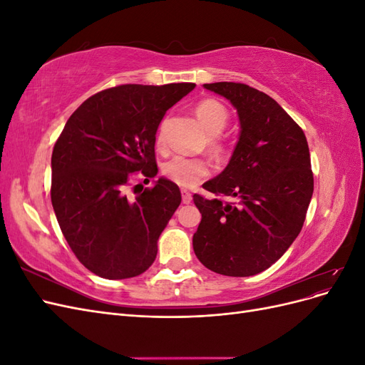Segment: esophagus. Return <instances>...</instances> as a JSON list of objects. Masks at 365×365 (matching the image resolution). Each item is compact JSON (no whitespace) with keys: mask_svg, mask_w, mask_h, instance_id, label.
<instances>
[{"mask_svg":"<svg viewBox=\"0 0 365 365\" xmlns=\"http://www.w3.org/2000/svg\"><path fill=\"white\" fill-rule=\"evenodd\" d=\"M181 196H182V204L192 202V193L189 190H181Z\"/></svg>","mask_w":365,"mask_h":365,"instance_id":"34e87169","label":"esophagus"}]
</instances>
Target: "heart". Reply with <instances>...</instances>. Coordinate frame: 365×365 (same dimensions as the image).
Wrapping results in <instances>:
<instances>
[{"instance_id": "obj_1", "label": "heart", "mask_w": 365, "mask_h": 365, "mask_svg": "<svg viewBox=\"0 0 365 365\" xmlns=\"http://www.w3.org/2000/svg\"><path fill=\"white\" fill-rule=\"evenodd\" d=\"M195 113L197 120L201 121L205 132L208 134L207 137V149L212 153L215 158H224L228 153V145L219 137L220 132H222L228 123V109L224 103H220L216 98H204L200 103L196 105ZM164 140V132L163 125H160L157 132V143L161 145ZM210 168L208 163L204 158H190V157H182L176 155L165 161L163 164V175L169 181L175 182L176 185L184 187V189H189V187L196 185L202 178L208 175Z\"/></svg>"}]
</instances>
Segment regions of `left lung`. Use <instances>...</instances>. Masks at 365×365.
<instances>
[{"label":"left lung","instance_id":"1","mask_svg":"<svg viewBox=\"0 0 365 365\" xmlns=\"http://www.w3.org/2000/svg\"><path fill=\"white\" fill-rule=\"evenodd\" d=\"M204 88L233 103L242 129L225 170L204 189L237 202L193 195L202 215L193 250L205 268L248 277L277 262L303 228L314 193L307 140L291 115L256 88L236 82Z\"/></svg>","mask_w":365,"mask_h":365}]
</instances>
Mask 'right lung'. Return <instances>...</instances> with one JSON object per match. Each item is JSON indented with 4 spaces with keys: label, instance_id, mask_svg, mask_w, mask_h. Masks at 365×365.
I'll list each match as a JSON object with an SVG mask.
<instances>
[{
    "label": "right lung",
    "instance_id": "1",
    "mask_svg": "<svg viewBox=\"0 0 365 365\" xmlns=\"http://www.w3.org/2000/svg\"><path fill=\"white\" fill-rule=\"evenodd\" d=\"M193 88H108L76 109L54 143V213L74 256L98 277H135L155 260L158 237L181 204V192L164 178L143 189L137 175L145 184L157 175L158 125Z\"/></svg>",
    "mask_w": 365,
    "mask_h": 365
}]
</instances>
